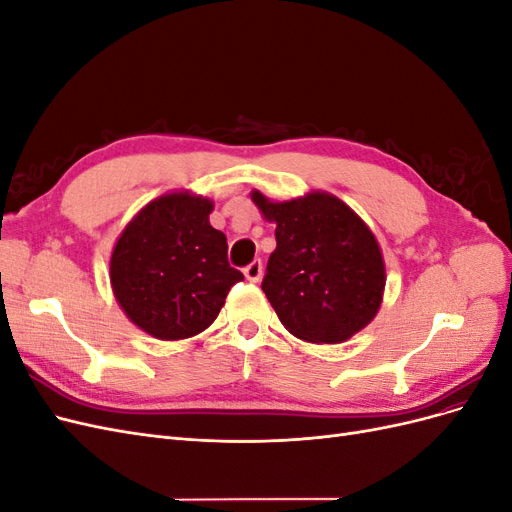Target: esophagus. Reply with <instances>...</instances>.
<instances>
[{
    "mask_svg": "<svg viewBox=\"0 0 512 512\" xmlns=\"http://www.w3.org/2000/svg\"><path fill=\"white\" fill-rule=\"evenodd\" d=\"M262 260H252L250 265H247L245 269H243V275H245V280H250V282H258L260 277H262Z\"/></svg>",
    "mask_w": 512,
    "mask_h": 512,
    "instance_id": "obj_1",
    "label": "esophagus"
}]
</instances>
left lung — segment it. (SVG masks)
<instances>
[{
    "label": "left lung",
    "instance_id": "8db88e82",
    "mask_svg": "<svg viewBox=\"0 0 512 512\" xmlns=\"http://www.w3.org/2000/svg\"><path fill=\"white\" fill-rule=\"evenodd\" d=\"M252 200L275 222L262 290L284 327L312 344L346 342L367 327L382 303L384 262L359 215L324 192L286 203L252 192Z\"/></svg>",
    "mask_w": 512,
    "mask_h": 512
}]
</instances>
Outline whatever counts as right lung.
Returning <instances> with one entry per match:
<instances>
[{
	"label": "right lung",
	"mask_w": 512,
	"mask_h": 512,
	"mask_svg": "<svg viewBox=\"0 0 512 512\" xmlns=\"http://www.w3.org/2000/svg\"><path fill=\"white\" fill-rule=\"evenodd\" d=\"M213 203L166 194L138 211L111 256L113 292L128 318L158 339H185L218 318L243 273L228 262L224 232L209 224Z\"/></svg>",
	"instance_id": "add662e5"
}]
</instances>
